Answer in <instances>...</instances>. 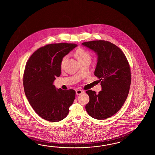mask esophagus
Returning a JSON list of instances; mask_svg holds the SVG:
<instances>
[{"instance_id": "esophagus-1", "label": "esophagus", "mask_w": 155, "mask_h": 155, "mask_svg": "<svg viewBox=\"0 0 155 155\" xmlns=\"http://www.w3.org/2000/svg\"><path fill=\"white\" fill-rule=\"evenodd\" d=\"M83 91H82V90H80V89H78V90H76V94L77 95H80V94H81L83 93Z\"/></svg>"}]
</instances>
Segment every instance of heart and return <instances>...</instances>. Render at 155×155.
I'll return each mask as SVG.
<instances>
[{
  "label": "heart",
  "mask_w": 155,
  "mask_h": 155,
  "mask_svg": "<svg viewBox=\"0 0 155 155\" xmlns=\"http://www.w3.org/2000/svg\"><path fill=\"white\" fill-rule=\"evenodd\" d=\"M75 54L77 59L79 61L86 60H90L91 59V56H90L89 52L85 49H84L82 48L77 50L75 51ZM67 58H68V55L63 57V59L61 60V68H63L64 65V64L65 63Z\"/></svg>",
  "instance_id": "heart-1"
}]
</instances>
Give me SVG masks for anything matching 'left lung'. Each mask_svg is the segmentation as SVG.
I'll return each instance as SVG.
<instances>
[{"label": "left lung", "instance_id": "obj_1", "mask_svg": "<svg viewBox=\"0 0 155 155\" xmlns=\"http://www.w3.org/2000/svg\"><path fill=\"white\" fill-rule=\"evenodd\" d=\"M82 44L97 54L94 74L102 87L99 94L86 91L90 98L86 110L94 119H107L119 111L127 97L131 82L129 61L122 50L108 41L94 40Z\"/></svg>", "mask_w": 155, "mask_h": 155}]
</instances>
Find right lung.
Segmentation results:
<instances>
[{"mask_svg":"<svg viewBox=\"0 0 155 155\" xmlns=\"http://www.w3.org/2000/svg\"><path fill=\"white\" fill-rule=\"evenodd\" d=\"M72 43L48 44L40 48L26 62L23 85L26 98L34 110L50 122L66 117L75 98L74 90H56L53 82L61 74V61L74 48Z\"/></svg>","mask_w":155,"mask_h":155,"instance_id":"obj_1","label":"right lung"}]
</instances>
